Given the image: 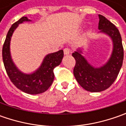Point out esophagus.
I'll list each match as a JSON object with an SVG mask.
<instances>
[{
  "instance_id": "34e87169",
  "label": "esophagus",
  "mask_w": 126,
  "mask_h": 126,
  "mask_svg": "<svg viewBox=\"0 0 126 126\" xmlns=\"http://www.w3.org/2000/svg\"><path fill=\"white\" fill-rule=\"evenodd\" d=\"M71 52V50L69 48H68V47H66V48H64V55H69Z\"/></svg>"
}]
</instances>
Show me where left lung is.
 Here are the masks:
<instances>
[{
  "label": "left lung",
  "instance_id": "8db88e82",
  "mask_svg": "<svg viewBox=\"0 0 126 126\" xmlns=\"http://www.w3.org/2000/svg\"><path fill=\"white\" fill-rule=\"evenodd\" d=\"M99 33H103L111 38L112 51L109 60L100 66H94L83 56V47H79L73 52L76 60L74 75L77 82L85 90L98 93L109 88L116 79L124 60L122 39L118 29L99 15Z\"/></svg>",
  "mask_w": 126,
  "mask_h": 126
}]
</instances>
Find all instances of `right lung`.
<instances>
[{
  "mask_svg": "<svg viewBox=\"0 0 126 126\" xmlns=\"http://www.w3.org/2000/svg\"><path fill=\"white\" fill-rule=\"evenodd\" d=\"M28 22L32 20L27 17H22L9 29L2 47V60L10 79L18 89L28 94H37L46 92L50 87L55 78L53 70L61 64L64 52L60 50L46 55L40 66L32 73L27 74L20 70L12 60L10 42L12 34L19 24Z\"/></svg>",
  "mask_w": 126,
  "mask_h": 126,
  "instance_id": "1",
  "label": "right lung"
}]
</instances>
